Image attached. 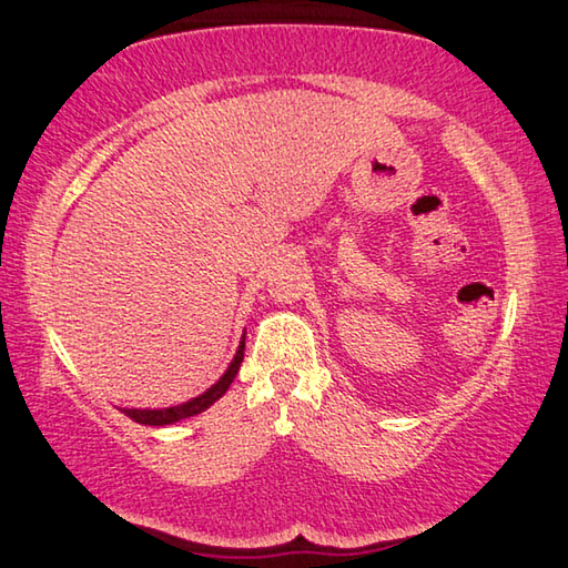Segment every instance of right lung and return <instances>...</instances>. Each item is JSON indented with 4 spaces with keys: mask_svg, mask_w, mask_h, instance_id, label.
<instances>
[{
    "mask_svg": "<svg viewBox=\"0 0 568 568\" xmlns=\"http://www.w3.org/2000/svg\"><path fill=\"white\" fill-rule=\"evenodd\" d=\"M243 353H245V335L240 338L237 353H235V358L230 361L227 371L223 373V376H220L215 386H210L205 393H200L197 398H190L185 403H180V406H170V408H120V410L128 418H132L134 423H142V426H170V423H178L182 418L197 416V413H203V410L213 406L217 398L225 396L230 383H233L235 376H237L240 363H243Z\"/></svg>",
    "mask_w": 568,
    "mask_h": 568,
    "instance_id": "obj_1",
    "label": "right lung"
}]
</instances>
